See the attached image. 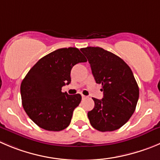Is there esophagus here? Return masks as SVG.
I'll list each match as a JSON object with an SVG mask.
<instances>
[{
    "label": "esophagus",
    "instance_id": "obj_1",
    "mask_svg": "<svg viewBox=\"0 0 160 160\" xmlns=\"http://www.w3.org/2000/svg\"><path fill=\"white\" fill-rule=\"evenodd\" d=\"M82 99H86V98H87V97H86V96H84V95H82Z\"/></svg>",
    "mask_w": 160,
    "mask_h": 160
}]
</instances>
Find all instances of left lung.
I'll return each instance as SVG.
<instances>
[{
    "label": "left lung",
    "mask_w": 160,
    "mask_h": 160,
    "mask_svg": "<svg viewBox=\"0 0 160 160\" xmlns=\"http://www.w3.org/2000/svg\"><path fill=\"white\" fill-rule=\"evenodd\" d=\"M81 51L87 57L96 82L102 85L104 97L92 98L95 105L88 112L90 124L101 132L114 131L127 122L136 109L139 88L130 67L120 57L100 47Z\"/></svg>",
    "instance_id": "1"
}]
</instances>
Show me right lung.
I'll use <instances>...</instances> for the list:
<instances>
[{
	"instance_id": "right-lung-1",
	"label": "right lung",
	"mask_w": 160,
	"mask_h": 160,
	"mask_svg": "<svg viewBox=\"0 0 160 160\" xmlns=\"http://www.w3.org/2000/svg\"><path fill=\"white\" fill-rule=\"evenodd\" d=\"M86 61L78 48H59L40 59L29 71L21 83L22 104L39 127L60 131L69 126L82 96L68 95L61 89L71 83L73 67Z\"/></svg>"
}]
</instances>
